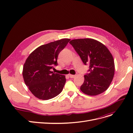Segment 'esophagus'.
I'll list each match as a JSON object with an SVG mask.
<instances>
[{
  "mask_svg": "<svg viewBox=\"0 0 133 133\" xmlns=\"http://www.w3.org/2000/svg\"><path fill=\"white\" fill-rule=\"evenodd\" d=\"M69 76L70 78H74L75 77V75H71V74H69Z\"/></svg>",
  "mask_w": 133,
  "mask_h": 133,
  "instance_id": "34e87169",
  "label": "esophagus"
}]
</instances>
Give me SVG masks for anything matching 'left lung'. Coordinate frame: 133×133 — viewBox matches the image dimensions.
Instances as JSON below:
<instances>
[{
	"label": "left lung",
	"mask_w": 133,
	"mask_h": 133,
	"mask_svg": "<svg viewBox=\"0 0 133 133\" xmlns=\"http://www.w3.org/2000/svg\"><path fill=\"white\" fill-rule=\"evenodd\" d=\"M83 63L89 64V73L84 75L80 90L85 94L95 96L108 89L114 78V61L106 46L90 38L73 39L69 42Z\"/></svg>",
	"instance_id": "obj_1"
}]
</instances>
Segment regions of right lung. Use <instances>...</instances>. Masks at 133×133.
I'll use <instances>...</instances> for the list:
<instances>
[{"label": "right lung", "mask_w": 133, "mask_h": 133, "mask_svg": "<svg viewBox=\"0 0 133 133\" xmlns=\"http://www.w3.org/2000/svg\"><path fill=\"white\" fill-rule=\"evenodd\" d=\"M70 41L62 39L44 44L30 54L24 64L23 76L28 89L35 97L48 100L55 97L63 90L65 76L51 71L57 65V58Z\"/></svg>", "instance_id": "obj_1"}]
</instances>
